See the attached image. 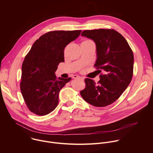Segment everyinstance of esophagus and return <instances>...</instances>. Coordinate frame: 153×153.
I'll use <instances>...</instances> for the list:
<instances>
[{"mask_svg": "<svg viewBox=\"0 0 153 153\" xmlns=\"http://www.w3.org/2000/svg\"><path fill=\"white\" fill-rule=\"evenodd\" d=\"M73 78H75V79H76V78H81V79H84V78H82V77H80L79 76H78V75H74L73 76Z\"/></svg>", "mask_w": 153, "mask_h": 153, "instance_id": "esophagus-1", "label": "esophagus"}]
</instances>
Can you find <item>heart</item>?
Returning a JSON list of instances; mask_svg holds the SVG:
<instances>
[{"label":"heart","mask_w":153,"mask_h":153,"mask_svg":"<svg viewBox=\"0 0 153 153\" xmlns=\"http://www.w3.org/2000/svg\"><path fill=\"white\" fill-rule=\"evenodd\" d=\"M90 40H84L83 42H89Z\"/></svg>","instance_id":"obj_1"}]
</instances>
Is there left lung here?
<instances>
[{
	"label": "left lung",
	"instance_id": "obj_1",
	"mask_svg": "<svg viewBox=\"0 0 153 153\" xmlns=\"http://www.w3.org/2000/svg\"><path fill=\"white\" fill-rule=\"evenodd\" d=\"M81 36L94 41L97 48L95 66L102 71L97 84L85 79V88L80 91L82 98L95 107L113 103L130 84L133 73V53L126 39L113 29L85 30Z\"/></svg>",
	"mask_w": 153,
	"mask_h": 153
}]
</instances>
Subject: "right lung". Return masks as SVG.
Segmentation results:
<instances>
[{
  "label": "right lung",
  "mask_w": 153,
  "mask_h": 153,
  "mask_svg": "<svg viewBox=\"0 0 153 153\" xmlns=\"http://www.w3.org/2000/svg\"><path fill=\"white\" fill-rule=\"evenodd\" d=\"M81 30H54L37 40L22 66L20 90L29 110L39 116L52 112L58 105L59 92L71 78H56L58 64L65 62L64 50L77 39Z\"/></svg>",
  "instance_id": "1"
}]
</instances>
